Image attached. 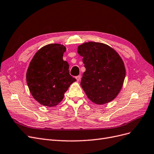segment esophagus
<instances>
[{"label": "esophagus", "instance_id": "obj_1", "mask_svg": "<svg viewBox=\"0 0 154 154\" xmlns=\"http://www.w3.org/2000/svg\"><path fill=\"white\" fill-rule=\"evenodd\" d=\"M75 78H76V79H77V81H80L81 78V75H78V76H77Z\"/></svg>", "mask_w": 154, "mask_h": 154}]
</instances>
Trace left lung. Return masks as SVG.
Here are the masks:
<instances>
[{"label":"left lung","mask_w":154,"mask_h":154,"mask_svg":"<svg viewBox=\"0 0 154 154\" xmlns=\"http://www.w3.org/2000/svg\"><path fill=\"white\" fill-rule=\"evenodd\" d=\"M77 53L83 57L86 68L81 86L88 98L97 105L114 100L120 93L126 77L121 57L109 45L95 42L79 45Z\"/></svg>","instance_id":"obj_1"}]
</instances>
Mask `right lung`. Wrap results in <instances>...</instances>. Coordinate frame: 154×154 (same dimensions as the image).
<instances>
[{"label":"right lung","instance_id":"right-lung-1","mask_svg":"<svg viewBox=\"0 0 154 154\" xmlns=\"http://www.w3.org/2000/svg\"><path fill=\"white\" fill-rule=\"evenodd\" d=\"M66 48L50 44L33 56L26 72V82L33 98L44 106H56L76 79L70 75L69 65L63 60Z\"/></svg>","mask_w":154,"mask_h":154}]
</instances>
